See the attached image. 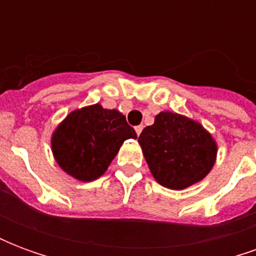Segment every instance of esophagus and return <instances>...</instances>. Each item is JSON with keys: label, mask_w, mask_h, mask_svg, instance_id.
I'll use <instances>...</instances> for the list:
<instances>
[{"label": "esophagus", "mask_w": 256, "mask_h": 256, "mask_svg": "<svg viewBox=\"0 0 256 256\" xmlns=\"http://www.w3.org/2000/svg\"><path fill=\"white\" fill-rule=\"evenodd\" d=\"M141 132H142V126H137V128H136V133H137V136H140Z\"/></svg>", "instance_id": "1"}]
</instances>
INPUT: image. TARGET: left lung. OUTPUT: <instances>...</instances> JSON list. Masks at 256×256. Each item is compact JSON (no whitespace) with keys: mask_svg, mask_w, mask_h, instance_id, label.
Wrapping results in <instances>:
<instances>
[{"mask_svg":"<svg viewBox=\"0 0 256 256\" xmlns=\"http://www.w3.org/2000/svg\"><path fill=\"white\" fill-rule=\"evenodd\" d=\"M138 142L152 176L162 186L181 190L202 181L214 166L216 142L198 122L172 112L155 116Z\"/></svg>","mask_w":256,"mask_h":256,"instance_id":"1","label":"left lung"}]
</instances>
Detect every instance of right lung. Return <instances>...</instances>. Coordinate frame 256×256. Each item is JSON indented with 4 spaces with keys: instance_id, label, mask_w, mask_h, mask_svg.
Instances as JSON below:
<instances>
[{
    "instance_id": "right-lung-1",
    "label": "right lung",
    "mask_w": 256,
    "mask_h": 256,
    "mask_svg": "<svg viewBox=\"0 0 256 256\" xmlns=\"http://www.w3.org/2000/svg\"><path fill=\"white\" fill-rule=\"evenodd\" d=\"M137 134L116 110L100 104L70 112L52 134V152L68 176L84 182L106 172L122 144Z\"/></svg>"
}]
</instances>
